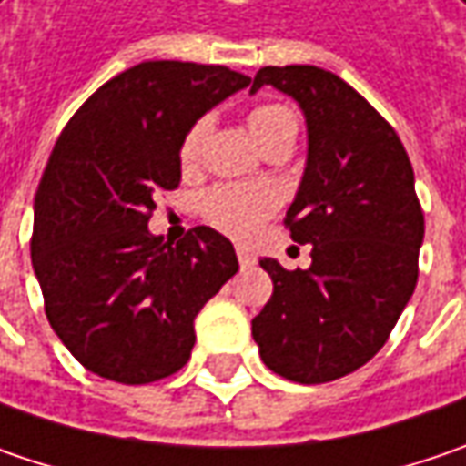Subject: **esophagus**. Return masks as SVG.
<instances>
[{"label":"esophagus","mask_w":466,"mask_h":466,"mask_svg":"<svg viewBox=\"0 0 466 466\" xmlns=\"http://www.w3.org/2000/svg\"><path fill=\"white\" fill-rule=\"evenodd\" d=\"M237 258H239V266L242 268H250L255 266V255L248 250V248H237Z\"/></svg>","instance_id":"obj_1"}]
</instances>
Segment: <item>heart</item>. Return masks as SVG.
Masks as SVG:
<instances>
[{"label":"heart","mask_w":466,"mask_h":466,"mask_svg":"<svg viewBox=\"0 0 466 466\" xmlns=\"http://www.w3.org/2000/svg\"><path fill=\"white\" fill-rule=\"evenodd\" d=\"M248 127L253 132L255 140L263 146L279 130L297 127V116L287 106L263 104L248 114ZM206 132H208V119H198L187 130L182 148H179V158L185 167H193L198 161ZM276 206H279V195L266 185H216L200 198L203 218L218 232L237 237V239H245L258 232L260 224L276 211Z\"/></svg>","instance_id":"b5f03b06"}]
</instances>
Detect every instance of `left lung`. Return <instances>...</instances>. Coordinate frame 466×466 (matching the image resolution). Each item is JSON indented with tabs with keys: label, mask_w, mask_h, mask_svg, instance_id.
Segmentation results:
<instances>
[{
	"label": "left lung",
	"mask_w": 466,
	"mask_h": 466,
	"mask_svg": "<svg viewBox=\"0 0 466 466\" xmlns=\"http://www.w3.org/2000/svg\"><path fill=\"white\" fill-rule=\"evenodd\" d=\"M292 96L308 122V164L284 224L313 245L308 271L260 266L271 299L253 318L266 368L294 383H326L362 368L386 344L417 284L425 218L396 130L339 75L313 65L253 77Z\"/></svg>",
	"instance_id": "8db88e82"
}]
</instances>
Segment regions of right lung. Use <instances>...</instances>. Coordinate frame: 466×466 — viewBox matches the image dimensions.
I'll list each match as a JSON object with an SVG mask.
<instances>
[{"mask_svg": "<svg viewBox=\"0 0 466 466\" xmlns=\"http://www.w3.org/2000/svg\"><path fill=\"white\" fill-rule=\"evenodd\" d=\"M248 83L221 65L140 62L59 135L33 203V271L54 334L91 373L127 386L177 373L195 315L239 268L211 227L172 245L148 221L153 198L182 179L187 130Z\"/></svg>", "mask_w": 466, "mask_h": 466, "instance_id": "obj_1", "label": "right lung"}]
</instances>
